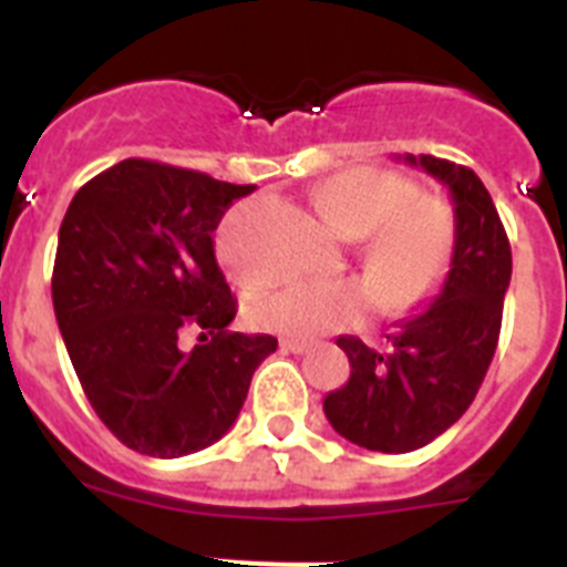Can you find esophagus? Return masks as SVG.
Wrapping results in <instances>:
<instances>
[{"label": "esophagus", "instance_id": "34e87169", "mask_svg": "<svg viewBox=\"0 0 567 567\" xmlns=\"http://www.w3.org/2000/svg\"><path fill=\"white\" fill-rule=\"evenodd\" d=\"M280 349H284V352H292V354H303V352H309V349H312V343H309V340L284 338V340H280Z\"/></svg>", "mask_w": 567, "mask_h": 567}]
</instances>
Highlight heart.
<instances>
[{"label": "heart", "mask_w": 567, "mask_h": 567, "mask_svg": "<svg viewBox=\"0 0 567 567\" xmlns=\"http://www.w3.org/2000/svg\"><path fill=\"white\" fill-rule=\"evenodd\" d=\"M320 218L338 235L363 240L365 280H309L249 309L264 332L295 340L352 329L378 298L383 312H409L443 289L457 255V215L440 195L417 193L405 175L358 167L315 193ZM235 264V258H229Z\"/></svg>", "instance_id": "obj_1"}]
</instances>
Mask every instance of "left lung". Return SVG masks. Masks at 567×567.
<instances>
[{"instance_id":"left-lung-1","label":"left lung","mask_w":567,"mask_h":567,"mask_svg":"<svg viewBox=\"0 0 567 567\" xmlns=\"http://www.w3.org/2000/svg\"><path fill=\"white\" fill-rule=\"evenodd\" d=\"M405 162L432 173L452 193L454 267L432 307L389 334L385 352L349 334L338 338L352 374L323 400L340 437L383 454L423 449L463 417L497 352L511 284L508 235L477 173L434 155H405Z\"/></svg>"}]
</instances>
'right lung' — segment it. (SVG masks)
<instances>
[{
  "label": "right lung",
  "mask_w": 567,
  "mask_h": 567,
  "mask_svg": "<svg viewBox=\"0 0 567 567\" xmlns=\"http://www.w3.org/2000/svg\"><path fill=\"white\" fill-rule=\"evenodd\" d=\"M255 184L124 158L90 178L59 227L53 309L93 412L127 449L184 457L229 432L272 334L229 332L213 233ZM187 328L202 331L189 353Z\"/></svg>",
  "instance_id": "obj_1"
}]
</instances>
